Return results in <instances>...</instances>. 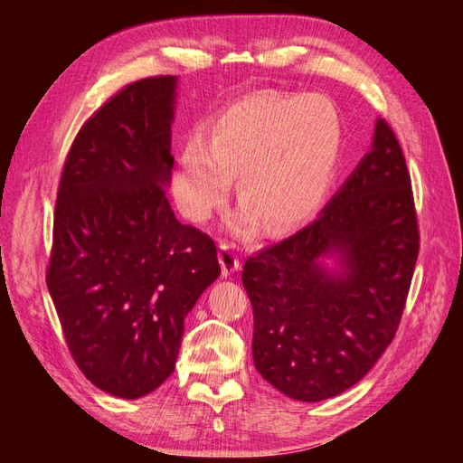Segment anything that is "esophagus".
I'll return each instance as SVG.
<instances>
[{
  "mask_svg": "<svg viewBox=\"0 0 463 463\" xmlns=\"http://www.w3.org/2000/svg\"><path fill=\"white\" fill-rule=\"evenodd\" d=\"M219 260H221V267H222L224 277H229V274H232L234 270H239V267H241L239 252H237V249H234V244H231V242L221 241Z\"/></svg>",
  "mask_w": 463,
  "mask_h": 463,
  "instance_id": "obj_1",
  "label": "esophagus"
}]
</instances>
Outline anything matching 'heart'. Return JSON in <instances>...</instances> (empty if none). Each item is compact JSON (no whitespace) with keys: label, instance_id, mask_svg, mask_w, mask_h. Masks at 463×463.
I'll return each mask as SVG.
<instances>
[{"label":"heart","instance_id":"obj_1","mask_svg":"<svg viewBox=\"0 0 463 463\" xmlns=\"http://www.w3.org/2000/svg\"><path fill=\"white\" fill-rule=\"evenodd\" d=\"M344 123L324 95L257 93L226 107L209 137L191 135L173 173V194L191 221H209L226 203L232 176L247 199L231 226L290 229L326 201L338 171Z\"/></svg>","mask_w":463,"mask_h":463}]
</instances>
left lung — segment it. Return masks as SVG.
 Wrapping results in <instances>:
<instances>
[{"mask_svg":"<svg viewBox=\"0 0 463 463\" xmlns=\"http://www.w3.org/2000/svg\"><path fill=\"white\" fill-rule=\"evenodd\" d=\"M418 252L410 171L392 127L378 119L372 151L318 219L244 262L260 376L300 402L360 382L396 336ZM332 253L338 273L317 262Z\"/></svg>","mask_w":463,"mask_h":463,"instance_id":"obj_1","label":"left lung"}]
</instances>
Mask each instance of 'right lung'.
<instances>
[{"instance_id":"obj_1","label":"right lung","mask_w":463,"mask_h":463,"mask_svg":"<svg viewBox=\"0 0 463 463\" xmlns=\"http://www.w3.org/2000/svg\"><path fill=\"white\" fill-rule=\"evenodd\" d=\"M176 77L125 85L77 133L59 179L45 272L85 378L135 400L175 370L184 317L221 274L214 241L166 199Z\"/></svg>"}]
</instances>
